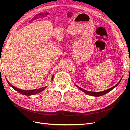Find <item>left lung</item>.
<instances>
[{
    "instance_id": "obj_1",
    "label": "left lung",
    "mask_w": 130,
    "mask_h": 130,
    "mask_svg": "<svg viewBox=\"0 0 130 130\" xmlns=\"http://www.w3.org/2000/svg\"><path fill=\"white\" fill-rule=\"evenodd\" d=\"M121 80L119 81L118 83L117 84H116L115 86H113V87H112V88H109V89H108L107 90H104V91H102V92H89V91H87V90H86L84 89H82L81 88H80V87H78V86H77L76 85H75V86H76V87L80 89V90H81L82 92H84V93H85L86 94H88V95H91V96H102L103 95H105V94H106V93H107L108 92H109L110 91H111V90L115 88L116 86H117L118 85V84L120 83Z\"/></svg>"
}]
</instances>
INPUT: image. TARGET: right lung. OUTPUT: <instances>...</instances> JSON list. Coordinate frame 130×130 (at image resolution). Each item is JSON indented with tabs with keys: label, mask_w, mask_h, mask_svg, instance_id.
I'll return each mask as SVG.
<instances>
[{
	"label": "right lung",
	"mask_w": 130,
	"mask_h": 130,
	"mask_svg": "<svg viewBox=\"0 0 130 130\" xmlns=\"http://www.w3.org/2000/svg\"><path fill=\"white\" fill-rule=\"evenodd\" d=\"M53 77H54V75L52 76V80H53ZM7 83H8L9 84V85L11 86V87H12L14 90H16V91H17L18 92H19L20 94H23V95H35V94H38L39 93L41 92L42 91H43V90H44L47 86H46V87H42V88H40L39 89H34V90H22V89H19V88H17L15 87H14V86H13V85H12L10 82L7 80Z\"/></svg>",
	"instance_id": "1"
}]
</instances>
